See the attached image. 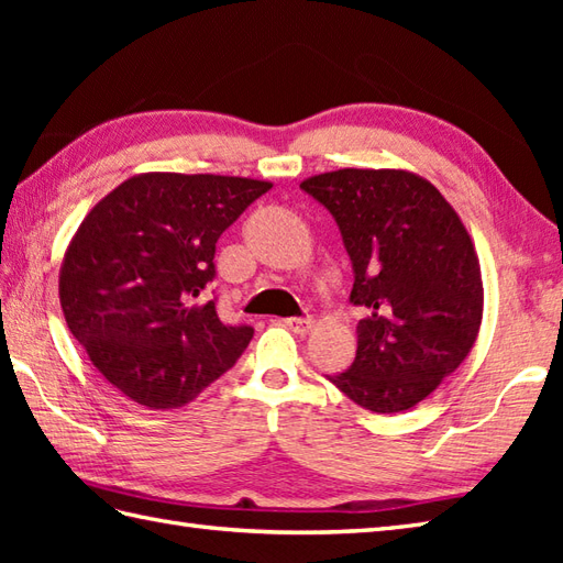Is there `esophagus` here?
Instances as JSON below:
<instances>
[{"label": "esophagus", "mask_w": 563, "mask_h": 563, "mask_svg": "<svg viewBox=\"0 0 563 563\" xmlns=\"http://www.w3.org/2000/svg\"><path fill=\"white\" fill-rule=\"evenodd\" d=\"M283 324L288 327L292 333H309L312 331V327H314V321L312 319H297V317H290V319H283Z\"/></svg>", "instance_id": "34e87169"}]
</instances>
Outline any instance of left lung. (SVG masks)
<instances>
[{
  "label": "left lung",
  "mask_w": 563,
  "mask_h": 563,
  "mask_svg": "<svg viewBox=\"0 0 563 563\" xmlns=\"http://www.w3.org/2000/svg\"><path fill=\"white\" fill-rule=\"evenodd\" d=\"M333 218L353 261L351 369L329 377L375 413L423 401L474 349L484 314L479 256L440 190L406 169H339L300 184Z\"/></svg>",
  "instance_id": "obj_1"
}]
</instances>
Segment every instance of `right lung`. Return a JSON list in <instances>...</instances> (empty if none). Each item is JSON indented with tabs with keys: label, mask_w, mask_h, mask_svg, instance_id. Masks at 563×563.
I'll return each mask as SVG.
<instances>
[{
	"label": "right lung",
	"mask_w": 563,
	"mask_h": 563,
	"mask_svg": "<svg viewBox=\"0 0 563 563\" xmlns=\"http://www.w3.org/2000/svg\"><path fill=\"white\" fill-rule=\"evenodd\" d=\"M271 181L218 174L130 176L77 227L59 305L91 365L147 409H178L227 373L254 329L227 327L214 300L220 234Z\"/></svg>",
	"instance_id": "add662e5"
}]
</instances>
